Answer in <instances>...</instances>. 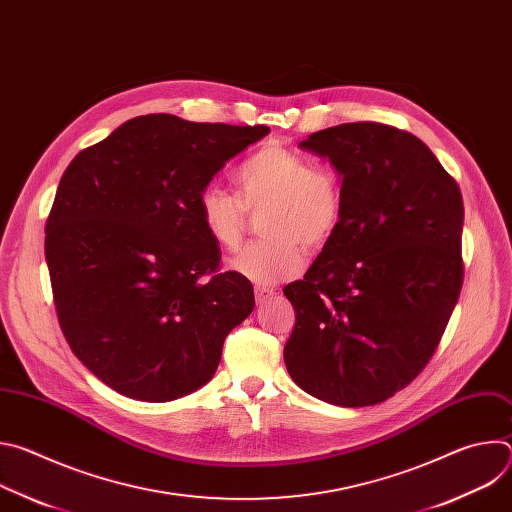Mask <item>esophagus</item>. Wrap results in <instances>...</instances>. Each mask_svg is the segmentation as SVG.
I'll return each instance as SVG.
<instances>
[{
	"label": "esophagus",
	"mask_w": 512,
	"mask_h": 512,
	"mask_svg": "<svg viewBox=\"0 0 512 512\" xmlns=\"http://www.w3.org/2000/svg\"><path fill=\"white\" fill-rule=\"evenodd\" d=\"M273 296H277V289H273V287H263V285H257V287H255V300H257V304H265V302H269Z\"/></svg>",
	"instance_id": "esophagus-1"
}]
</instances>
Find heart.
<instances>
[{
    "label": "heart",
    "mask_w": 512,
    "mask_h": 512,
    "mask_svg": "<svg viewBox=\"0 0 512 512\" xmlns=\"http://www.w3.org/2000/svg\"><path fill=\"white\" fill-rule=\"evenodd\" d=\"M237 194L208 184L198 194V218L206 235L227 251H235L247 229V210L267 206L261 241L247 245L229 267L259 285L294 277L306 263V248L332 241L344 216L340 176L314 166L306 156L283 145L267 143L253 152L235 174Z\"/></svg>",
    "instance_id": "b5f03b06"
}]
</instances>
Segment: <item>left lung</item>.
<instances>
[{
    "instance_id": "8db88e82",
    "label": "left lung",
    "mask_w": 512,
    "mask_h": 512,
    "mask_svg": "<svg viewBox=\"0 0 512 512\" xmlns=\"http://www.w3.org/2000/svg\"><path fill=\"white\" fill-rule=\"evenodd\" d=\"M300 145L342 176L344 216L283 289L296 310L285 367L316 399L377 405L425 369L460 298L462 194L419 137L391 125L342 123Z\"/></svg>"
}]
</instances>
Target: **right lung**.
Masks as SVG:
<instances>
[{"mask_svg": "<svg viewBox=\"0 0 512 512\" xmlns=\"http://www.w3.org/2000/svg\"><path fill=\"white\" fill-rule=\"evenodd\" d=\"M267 133L141 115L64 170L46 218L52 298L68 346L113 391L166 403L200 389L253 312L251 281L218 271L198 194Z\"/></svg>", "mask_w": 512, "mask_h": 512, "instance_id": "1", "label": "right lung"}]
</instances>
